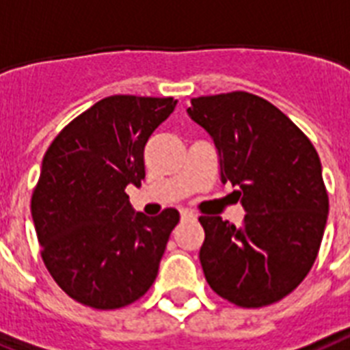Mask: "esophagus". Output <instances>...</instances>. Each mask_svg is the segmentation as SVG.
<instances>
[{"instance_id": "34e87169", "label": "esophagus", "mask_w": 350, "mask_h": 350, "mask_svg": "<svg viewBox=\"0 0 350 350\" xmlns=\"http://www.w3.org/2000/svg\"><path fill=\"white\" fill-rule=\"evenodd\" d=\"M181 219L189 221V219H196V214L192 210H181Z\"/></svg>"}]
</instances>
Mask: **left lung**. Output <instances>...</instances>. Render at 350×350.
I'll use <instances>...</instances> for the list:
<instances>
[{"instance_id":"left-lung-1","label":"left lung","mask_w":350,"mask_h":350,"mask_svg":"<svg viewBox=\"0 0 350 350\" xmlns=\"http://www.w3.org/2000/svg\"><path fill=\"white\" fill-rule=\"evenodd\" d=\"M187 113L212 136L221 181L239 187L246 210L243 226L200 217L204 278L239 308L278 302L313 268L327 223L317 149L282 111L252 93L198 96Z\"/></svg>"}]
</instances>
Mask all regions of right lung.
<instances>
[{"label": "right lung", "mask_w": 350, "mask_h": 350, "mask_svg": "<svg viewBox=\"0 0 350 350\" xmlns=\"http://www.w3.org/2000/svg\"><path fill=\"white\" fill-rule=\"evenodd\" d=\"M172 96L113 95L55 136L32 194L42 262L59 288L93 309L136 302L154 282L180 212H135L127 185L146 178L144 149L174 111Z\"/></svg>", "instance_id": "1"}]
</instances>
